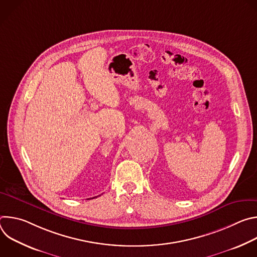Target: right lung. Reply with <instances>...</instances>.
I'll use <instances>...</instances> for the list:
<instances>
[{
	"label": "right lung",
	"mask_w": 257,
	"mask_h": 257,
	"mask_svg": "<svg viewBox=\"0 0 257 257\" xmlns=\"http://www.w3.org/2000/svg\"><path fill=\"white\" fill-rule=\"evenodd\" d=\"M93 198H94V197H93Z\"/></svg>",
	"instance_id": "add662e5"
}]
</instances>
